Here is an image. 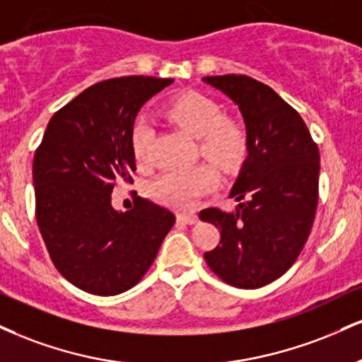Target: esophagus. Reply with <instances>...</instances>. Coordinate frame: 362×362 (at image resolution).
I'll return each instance as SVG.
<instances>
[{"mask_svg": "<svg viewBox=\"0 0 362 362\" xmlns=\"http://www.w3.org/2000/svg\"><path fill=\"white\" fill-rule=\"evenodd\" d=\"M177 219L182 221V223H185V224H195L197 223V214L192 211H180L177 214Z\"/></svg>", "mask_w": 362, "mask_h": 362, "instance_id": "obj_1", "label": "esophagus"}]
</instances>
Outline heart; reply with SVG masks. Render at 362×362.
<instances>
[{
    "instance_id": "obj_1",
    "label": "heart",
    "mask_w": 362,
    "mask_h": 362,
    "mask_svg": "<svg viewBox=\"0 0 362 362\" xmlns=\"http://www.w3.org/2000/svg\"><path fill=\"white\" fill-rule=\"evenodd\" d=\"M170 123L197 138V151L223 170L236 168L247 153L246 126L238 117L224 115L221 104L200 93H187L172 99L163 107ZM155 133L151 126H134L132 146L139 167L151 163ZM216 182L209 163L189 168L167 170L150 185L153 199L173 207H187Z\"/></svg>"
}]
</instances>
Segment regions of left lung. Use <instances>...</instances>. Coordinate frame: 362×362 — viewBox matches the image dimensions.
<instances>
[{"instance_id": "1", "label": "left lung", "mask_w": 362, "mask_h": 362, "mask_svg": "<svg viewBox=\"0 0 362 362\" xmlns=\"http://www.w3.org/2000/svg\"><path fill=\"white\" fill-rule=\"evenodd\" d=\"M204 81L239 106L250 153L229 194L236 212L209 207L199 214L221 229L219 245L204 258L228 285L259 288L288 272L305 246L319 202V146L269 86L243 74Z\"/></svg>"}]
</instances>
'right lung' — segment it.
Wrapping results in <instances>:
<instances>
[{
  "label": "right lung",
  "instance_id": "obj_1",
  "mask_svg": "<svg viewBox=\"0 0 362 362\" xmlns=\"http://www.w3.org/2000/svg\"><path fill=\"white\" fill-rule=\"evenodd\" d=\"M172 82L128 76L87 87L52 116L35 151L38 229L60 275L87 293L110 297L136 285L175 224L148 199L126 212L111 206L112 189L133 184L134 117Z\"/></svg>",
  "mask_w": 362,
  "mask_h": 362
}]
</instances>
